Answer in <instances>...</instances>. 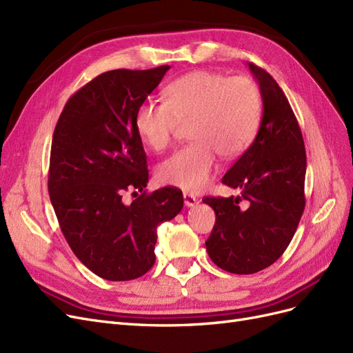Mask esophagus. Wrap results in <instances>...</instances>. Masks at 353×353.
I'll return each mask as SVG.
<instances>
[{
    "label": "esophagus",
    "instance_id": "obj_1",
    "mask_svg": "<svg viewBox=\"0 0 353 353\" xmlns=\"http://www.w3.org/2000/svg\"><path fill=\"white\" fill-rule=\"evenodd\" d=\"M184 203H185L187 208H193V206L196 205V203H197V199H196V196H193V194L184 193Z\"/></svg>",
    "mask_w": 353,
    "mask_h": 353
}]
</instances>
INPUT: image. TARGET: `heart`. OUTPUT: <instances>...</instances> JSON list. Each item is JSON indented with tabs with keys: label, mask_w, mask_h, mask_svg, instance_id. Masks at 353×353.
<instances>
[{
	"label": "heart",
	"mask_w": 353,
	"mask_h": 353,
	"mask_svg": "<svg viewBox=\"0 0 353 353\" xmlns=\"http://www.w3.org/2000/svg\"><path fill=\"white\" fill-rule=\"evenodd\" d=\"M262 121V95L252 79L210 70L190 72L169 83L165 103L144 101L135 112V131L153 152H163L179 123H190L193 143L157 168L162 184L185 191L205 188L223 159L243 154Z\"/></svg>",
	"instance_id": "heart-1"
}]
</instances>
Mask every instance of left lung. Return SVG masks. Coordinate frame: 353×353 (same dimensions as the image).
<instances>
[{
  "label": "left lung",
  "mask_w": 353,
  "mask_h": 353,
  "mask_svg": "<svg viewBox=\"0 0 353 353\" xmlns=\"http://www.w3.org/2000/svg\"><path fill=\"white\" fill-rule=\"evenodd\" d=\"M262 95V121L252 145L223 175L239 196L205 197L216 221L206 249L232 274L272 265L290 244L305 209L306 152L296 116L271 74L249 63Z\"/></svg>",
  "instance_id": "obj_1"
}]
</instances>
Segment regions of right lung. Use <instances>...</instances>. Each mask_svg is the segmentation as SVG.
Wrapping results in <instances>:
<instances>
[{"mask_svg": "<svg viewBox=\"0 0 353 353\" xmlns=\"http://www.w3.org/2000/svg\"><path fill=\"white\" fill-rule=\"evenodd\" d=\"M116 69L74 92L52 135L48 193L72 252L109 281L138 279L156 261L157 225L184 206L178 188L147 194V157L135 112L169 70ZM142 191L131 205L125 190Z\"/></svg>", "mask_w": 353, "mask_h": 353, "instance_id": "obj_1", "label": "right lung"}]
</instances>
